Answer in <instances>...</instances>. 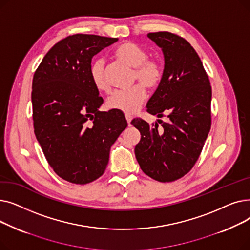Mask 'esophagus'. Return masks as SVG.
Here are the masks:
<instances>
[{
  "instance_id": "obj_1",
  "label": "esophagus",
  "mask_w": 250,
  "mask_h": 250,
  "mask_svg": "<svg viewBox=\"0 0 250 250\" xmlns=\"http://www.w3.org/2000/svg\"><path fill=\"white\" fill-rule=\"evenodd\" d=\"M125 120L127 122V125H130V122H132V120H133V116L130 114H125Z\"/></svg>"
}]
</instances>
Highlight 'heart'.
I'll use <instances>...</instances> for the list:
<instances>
[{"label": "heart", "instance_id": "b5f03b06", "mask_svg": "<svg viewBox=\"0 0 250 250\" xmlns=\"http://www.w3.org/2000/svg\"><path fill=\"white\" fill-rule=\"evenodd\" d=\"M114 56L135 68L134 80L137 84L126 90H117L107 98L106 104L109 109L118 110L126 114L136 112L146 98V90L156 89L163 79V67L159 61L149 59L148 52L134 42H124L118 45L114 51ZM89 76L92 84L101 92L109 91V83L105 74V62L102 58H98L91 62Z\"/></svg>", "mask_w": 250, "mask_h": 250}]
</instances>
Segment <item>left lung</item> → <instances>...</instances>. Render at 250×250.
Instances as JSON below:
<instances>
[{"instance_id":"8db88e82","label":"left lung","mask_w":250,"mask_h":250,"mask_svg":"<svg viewBox=\"0 0 250 250\" xmlns=\"http://www.w3.org/2000/svg\"><path fill=\"white\" fill-rule=\"evenodd\" d=\"M148 37L162 48L165 64L147 111L158 117L168 113V121L159 126L133 120L141 133L135 154L144 173L171 182L188 173L201 155L211 128L212 88L199 55L185 38L167 31Z\"/></svg>"}]
</instances>
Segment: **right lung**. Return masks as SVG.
<instances>
[{
    "instance_id": "right-lung-1",
    "label": "right lung",
    "mask_w": 250,
    "mask_h": 250,
    "mask_svg": "<svg viewBox=\"0 0 250 250\" xmlns=\"http://www.w3.org/2000/svg\"><path fill=\"white\" fill-rule=\"evenodd\" d=\"M117 41L70 35L48 50L33 76L34 134L49 166L75 185L104 173L110 147L127 126L122 111L98 110L103 99L89 76L92 58Z\"/></svg>"
}]
</instances>
